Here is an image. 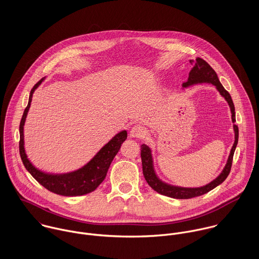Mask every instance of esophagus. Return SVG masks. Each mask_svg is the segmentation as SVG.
Segmentation results:
<instances>
[{
    "label": "esophagus",
    "instance_id": "1",
    "mask_svg": "<svg viewBox=\"0 0 259 259\" xmlns=\"http://www.w3.org/2000/svg\"><path fill=\"white\" fill-rule=\"evenodd\" d=\"M145 134H146V132H145L144 127L142 125H139V124L133 126L131 132H130L131 137L135 138V139H142V138L145 137Z\"/></svg>",
    "mask_w": 259,
    "mask_h": 259
}]
</instances>
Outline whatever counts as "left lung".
<instances>
[{"label": "left lung", "mask_w": 259, "mask_h": 259, "mask_svg": "<svg viewBox=\"0 0 259 259\" xmlns=\"http://www.w3.org/2000/svg\"><path fill=\"white\" fill-rule=\"evenodd\" d=\"M190 64L192 65V69L188 74V77L186 81L183 83V88H187L196 83H202V82H207L215 85L217 90L220 92V94L225 99V101L228 103V106L231 111V119L232 122H235V110H234V105L231 100V97L229 93L223 88L219 76L214 70L202 59L196 58L195 60H190ZM233 130H234V144L231 148L227 162L222 171V174L213 180L211 183L204 186L200 187H182V186H175V185H168L163 183L158 179L154 171L153 167V160H152V155H151V150L148 148L147 145L141 146V156H142V162H143V172L145 176V179L147 181L148 185L155 190L156 192L172 197V198H178V199H187V198H192L195 196L202 195L213 188H215L218 185L222 184L225 179L228 177L232 164V158L233 154L235 151V148L238 143V126L236 124H233Z\"/></svg>", "instance_id": "obj_1"}]
</instances>
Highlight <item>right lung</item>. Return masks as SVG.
I'll list each match as a JSON object with an SVG mask.
<instances>
[{
    "label": "right lung",
    "instance_id": "obj_1",
    "mask_svg": "<svg viewBox=\"0 0 259 259\" xmlns=\"http://www.w3.org/2000/svg\"><path fill=\"white\" fill-rule=\"evenodd\" d=\"M45 79L42 77L34 85L30 93L29 103L25 109L21 122H20V154L26 169L32 175L39 185H42L48 190L64 195V196H76L83 195L94 191L106 179L107 172L111 165L113 157L118 152L121 144L126 140V131H121L116 134L111 141L100 149V151L82 167L68 174H47L33 165L29 160L25 147H24V125L29 109L31 107L32 98L35 90Z\"/></svg>",
    "mask_w": 259,
    "mask_h": 259
}]
</instances>
